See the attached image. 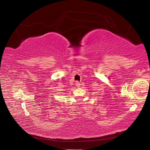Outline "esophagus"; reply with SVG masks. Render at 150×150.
I'll return each instance as SVG.
<instances>
[{
  "instance_id": "34e87169",
  "label": "esophagus",
  "mask_w": 150,
  "mask_h": 150,
  "mask_svg": "<svg viewBox=\"0 0 150 150\" xmlns=\"http://www.w3.org/2000/svg\"><path fill=\"white\" fill-rule=\"evenodd\" d=\"M75 85H76V86H77V87H80V83L79 81H76Z\"/></svg>"
}]
</instances>
